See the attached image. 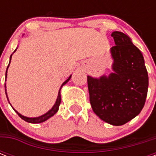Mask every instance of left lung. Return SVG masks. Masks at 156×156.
<instances>
[{
	"label": "left lung",
	"instance_id": "1",
	"mask_svg": "<svg viewBox=\"0 0 156 156\" xmlns=\"http://www.w3.org/2000/svg\"><path fill=\"white\" fill-rule=\"evenodd\" d=\"M115 46L111 48L112 70L108 77L87 76L90 102L101 120L122 126L140 113L148 90V73L141 51L128 35L112 33Z\"/></svg>",
	"mask_w": 156,
	"mask_h": 156
}]
</instances>
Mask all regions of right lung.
<instances>
[{
  "mask_svg": "<svg viewBox=\"0 0 156 156\" xmlns=\"http://www.w3.org/2000/svg\"><path fill=\"white\" fill-rule=\"evenodd\" d=\"M15 51H16V49H15ZM15 51H14V52H15ZM11 56H12V55L10 56V61H11ZM10 61H9V63H10ZM9 66H8V67H9ZM8 67H7V69H8ZM7 69H6V73H5V81H6V77H7ZM70 78H71V75L69 77L67 80H66L63 83H62V85H61V88H60V90H59L58 95H57V99H56L55 104H54L53 107H52V108L50 109L49 111L48 112H46L45 114H44V115H42V116H38V117H27V116H23L22 114H20L19 112H18L16 111L14 108H13V110H14L16 112H17V114H18V116H20L21 118L23 119V120H24L25 121H27V122H29V123H33V124L41 123V122H44V121H47L48 119H49L51 116H53L54 114H56V112L58 111L59 106H60V104H61V87H63V86L66 84V83H68ZM5 87H6L5 84ZM5 93H6V91H5ZM6 94H7V93H6ZM6 96H7V95H6ZM7 99H8V98H7ZM8 101H9V100H8Z\"/></svg>",
  "mask_w": 156,
  "mask_h": 156,
  "instance_id": "add662e5",
  "label": "right lung"
}]
</instances>
